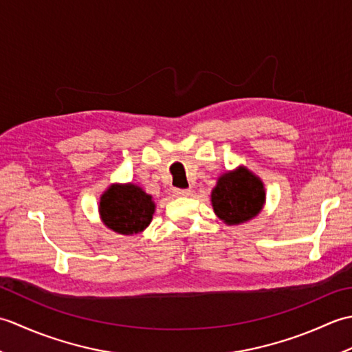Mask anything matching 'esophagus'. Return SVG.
Wrapping results in <instances>:
<instances>
[{"label": "esophagus", "mask_w": 352, "mask_h": 352, "mask_svg": "<svg viewBox=\"0 0 352 352\" xmlns=\"http://www.w3.org/2000/svg\"><path fill=\"white\" fill-rule=\"evenodd\" d=\"M190 193H192L190 189H174L175 197H189Z\"/></svg>", "instance_id": "obj_1"}]
</instances>
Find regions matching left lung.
Instances as JSON below:
<instances>
[{"label":"left lung","instance_id":"obj_1","mask_svg":"<svg viewBox=\"0 0 352 352\" xmlns=\"http://www.w3.org/2000/svg\"><path fill=\"white\" fill-rule=\"evenodd\" d=\"M210 201L214 214L223 223L241 226L263 210L266 189L258 175L241 164L218 178Z\"/></svg>","mask_w":352,"mask_h":352}]
</instances>
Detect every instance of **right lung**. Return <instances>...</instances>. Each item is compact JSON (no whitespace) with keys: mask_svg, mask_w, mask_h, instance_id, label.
Segmentation results:
<instances>
[{"mask_svg":"<svg viewBox=\"0 0 352 352\" xmlns=\"http://www.w3.org/2000/svg\"><path fill=\"white\" fill-rule=\"evenodd\" d=\"M101 222L122 236L139 234L153 221V197L134 183H113L102 192L98 206Z\"/></svg>","mask_w":352,"mask_h":352,"instance_id":"right-lung-1","label":"right lung"}]
</instances>
